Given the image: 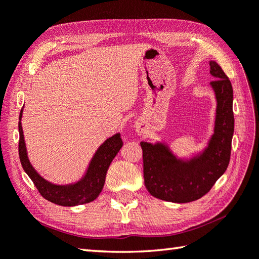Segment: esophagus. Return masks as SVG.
Instances as JSON below:
<instances>
[{"label": "esophagus", "mask_w": 259, "mask_h": 259, "mask_svg": "<svg viewBox=\"0 0 259 259\" xmlns=\"http://www.w3.org/2000/svg\"><path fill=\"white\" fill-rule=\"evenodd\" d=\"M135 128H136V131H137V133H138V135L144 134V128H143L142 122H139V123H136Z\"/></svg>", "instance_id": "1"}]
</instances>
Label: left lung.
<instances>
[{"mask_svg":"<svg viewBox=\"0 0 259 259\" xmlns=\"http://www.w3.org/2000/svg\"><path fill=\"white\" fill-rule=\"evenodd\" d=\"M209 82L216 107L213 134L200 150L179 156L163 140L142 142L145 186L152 196L171 203H190L210 190L227 170L234 131L233 89L227 74L209 61Z\"/></svg>","mask_w":259,"mask_h":259,"instance_id":"obj_1","label":"left lung"}]
</instances>
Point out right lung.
<instances>
[{
  "label": "right lung",
  "mask_w": 259,
  "mask_h": 259,
  "mask_svg": "<svg viewBox=\"0 0 259 259\" xmlns=\"http://www.w3.org/2000/svg\"><path fill=\"white\" fill-rule=\"evenodd\" d=\"M23 107L19 115V157L22 168L34 182L37 189L40 192V195L45 199L50 200L51 203L56 205L67 206H78L82 204L91 203L95 200L98 195L104 187L106 172L109 170V166L113 158L119 153L122 145L121 135L117 133L107 138L94 154L91 162L84 171L83 176L79 180L71 183H53L46 180L44 177H41L38 172L35 170V167L31 165V163L28 158L27 147L23 137V130L21 125Z\"/></svg>",
  "instance_id": "right-lung-1"
}]
</instances>
